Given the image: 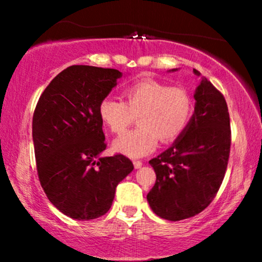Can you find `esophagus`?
Here are the masks:
<instances>
[{
    "instance_id": "obj_1",
    "label": "esophagus",
    "mask_w": 262,
    "mask_h": 262,
    "mask_svg": "<svg viewBox=\"0 0 262 262\" xmlns=\"http://www.w3.org/2000/svg\"><path fill=\"white\" fill-rule=\"evenodd\" d=\"M133 164H134V167H135V169H140V167L143 166V162L139 161V160H135V161L133 162Z\"/></svg>"
}]
</instances>
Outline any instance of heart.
<instances>
[{
    "label": "heart",
    "mask_w": 262,
    "mask_h": 262,
    "mask_svg": "<svg viewBox=\"0 0 262 262\" xmlns=\"http://www.w3.org/2000/svg\"><path fill=\"white\" fill-rule=\"evenodd\" d=\"M124 102L107 97L101 101L102 123L122 134L138 117L139 127L114 140L113 149L129 158H141L154 151L158 141L170 143L185 132L192 111L191 95L181 86H169L152 79L132 83L123 91Z\"/></svg>",
    "instance_id": "b5f03b06"
}]
</instances>
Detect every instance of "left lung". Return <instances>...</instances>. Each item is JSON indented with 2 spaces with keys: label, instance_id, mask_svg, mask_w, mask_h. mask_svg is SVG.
<instances>
[{
  "label": "left lung",
  "instance_id": "left-lung-1",
  "mask_svg": "<svg viewBox=\"0 0 262 262\" xmlns=\"http://www.w3.org/2000/svg\"><path fill=\"white\" fill-rule=\"evenodd\" d=\"M176 71V69H172ZM194 112L185 132L169 149L151 159L156 182L149 192L150 208L167 221L201 213L217 194L230 152V118L225 98L200 71Z\"/></svg>",
  "mask_w": 262,
  "mask_h": 262
}]
</instances>
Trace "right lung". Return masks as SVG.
<instances>
[{
    "mask_svg": "<svg viewBox=\"0 0 262 262\" xmlns=\"http://www.w3.org/2000/svg\"><path fill=\"white\" fill-rule=\"evenodd\" d=\"M116 69L69 66L52 80L33 116L39 181L48 200L68 217L106 214L116 187L134 169L124 155L104 156L98 107L122 77Z\"/></svg>",
    "mask_w": 262,
    "mask_h": 262,
    "instance_id": "obj_1",
    "label": "right lung"
}]
</instances>
